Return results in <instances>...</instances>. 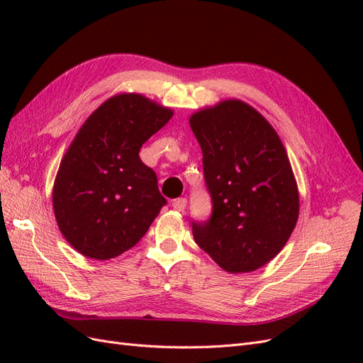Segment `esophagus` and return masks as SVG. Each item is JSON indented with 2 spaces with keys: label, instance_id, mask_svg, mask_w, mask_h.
Segmentation results:
<instances>
[{
  "label": "esophagus",
  "instance_id": "34e87169",
  "mask_svg": "<svg viewBox=\"0 0 363 363\" xmlns=\"http://www.w3.org/2000/svg\"><path fill=\"white\" fill-rule=\"evenodd\" d=\"M186 204H188V200L177 199V200L172 201V208H174V211H177V212H183L186 208Z\"/></svg>",
  "mask_w": 363,
  "mask_h": 363
}]
</instances>
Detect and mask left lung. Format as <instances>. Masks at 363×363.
<instances>
[{
	"label": "left lung",
	"instance_id": "1",
	"mask_svg": "<svg viewBox=\"0 0 363 363\" xmlns=\"http://www.w3.org/2000/svg\"><path fill=\"white\" fill-rule=\"evenodd\" d=\"M212 195L208 223L194 224L195 242L230 274L267 265L298 221L300 195L288 152L267 118L230 98L191 115Z\"/></svg>",
	"mask_w": 363,
	"mask_h": 363
}]
</instances>
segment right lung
Masks as SVG:
<instances>
[{"label": "right lung", "instance_id": "add662e5", "mask_svg": "<svg viewBox=\"0 0 363 363\" xmlns=\"http://www.w3.org/2000/svg\"><path fill=\"white\" fill-rule=\"evenodd\" d=\"M174 111L142 94L106 100L77 131L52 186L54 216L68 244L94 260L135 247L167 204L139 150Z\"/></svg>", "mask_w": 363, "mask_h": 363}]
</instances>
